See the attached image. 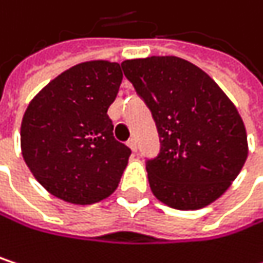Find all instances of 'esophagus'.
<instances>
[{"mask_svg": "<svg viewBox=\"0 0 263 263\" xmlns=\"http://www.w3.org/2000/svg\"><path fill=\"white\" fill-rule=\"evenodd\" d=\"M128 146L131 147L132 152H137V140H135V138H131V140L128 141Z\"/></svg>", "mask_w": 263, "mask_h": 263, "instance_id": "esophagus-1", "label": "esophagus"}]
</instances>
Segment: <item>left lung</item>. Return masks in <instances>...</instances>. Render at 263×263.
<instances>
[{"label": "left lung", "instance_id": "1", "mask_svg": "<svg viewBox=\"0 0 263 263\" xmlns=\"http://www.w3.org/2000/svg\"><path fill=\"white\" fill-rule=\"evenodd\" d=\"M122 68L160 135V154L146 161L152 193L178 210L216 201L248 155L236 106L207 73L177 56L129 59Z\"/></svg>", "mask_w": 263, "mask_h": 263}]
</instances>
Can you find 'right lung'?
<instances>
[{"label": "right lung", "mask_w": 263, "mask_h": 263, "mask_svg": "<svg viewBox=\"0 0 263 263\" xmlns=\"http://www.w3.org/2000/svg\"><path fill=\"white\" fill-rule=\"evenodd\" d=\"M122 79L117 62H82L44 86L27 106L23 157L37 183L56 198L86 205L117 189L131 149L114 138L108 108Z\"/></svg>", "instance_id": "obj_1"}]
</instances>
